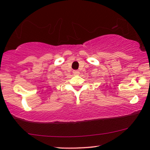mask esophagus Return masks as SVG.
<instances>
[{
	"label": "esophagus",
	"mask_w": 150,
	"mask_h": 150,
	"mask_svg": "<svg viewBox=\"0 0 150 150\" xmlns=\"http://www.w3.org/2000/svg\"><path fill=\"white\" fill-rule=\"evenodd\" d=\"M73 74L74 75H79V74H80V72H79V71H78V70H74L73 71Z\"/></svg>",
	"instance_id": "obj_1"
}]
</instances>
